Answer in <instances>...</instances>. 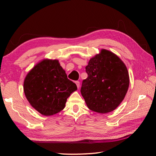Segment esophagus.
I'll use <instances>...</instances> for the list:
<instances>
[{"label": "esophagus", "mask_w": 156, "mask_h": 156, "mask_svg": "<svg viewBox=\"0 0 156 156\" xmlns=\"http://www.w3.org/2000/svg\"><path fill=\"white\" fill-rule=\"evenodd\" d=\"M75 83H76V86H77L78 88H80V82H78V81H76V82H75Z\"/></svg>", "instance_id": "1"}]
</instances>
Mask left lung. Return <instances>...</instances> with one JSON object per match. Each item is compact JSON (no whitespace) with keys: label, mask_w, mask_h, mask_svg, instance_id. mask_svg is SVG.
Returning a JSON list of instances; mask_svg holds the SVG:
<instances>
[{"label":"left lung","mask_w":156,"mask_h":156,"mask_svg":"<svg viewBox=\"0 0 156 156\" xmlns=\"http://www.w3.org/2000/svg\"><path fill=\"white\" fill-rule=\"evenodd\" d=\"M88 78L82 82L81 94L90 110L105 114L121 103L129 86L127 68L120 58L101 49L86 66Z\"/></svg>","instance_id":"8db88e82"}]
</instances>
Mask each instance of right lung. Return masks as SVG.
I'll list each match as a JSON object with an SVG mask.
<instances>
[{
  "label": "right lung",
  "mask_w": 156,
  "mask_h": 156,
  "mask_svg": "<svg viewBox=\"0 0 156 156\" xmlns=\"http://www.w3.org/2000/svg\"><path fill=\"white\" fill-rule=\"evenodd\" d=\"M76 90V84L68 79L58 59H43L29 71L23 82L29 104L46 117L62 111L67 98Z\"/></svg>",
  "instance_id": "obj_1"
}]
</instances>
